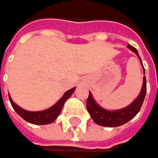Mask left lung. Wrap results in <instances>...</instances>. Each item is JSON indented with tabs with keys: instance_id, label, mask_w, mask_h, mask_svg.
I'll return each instance as SVG.
<instances>
[{
	"instance_id": "obj_1",
	"label": "left lung",
	"mask_w": 158,
	"mask_h": 158,
	"mask_svg": "<svg viewBox=\"0 0 158 158\" xmlns=\"http://www.w3.org/2000/svg\"><path fill=\"white\" fill-rule=\"evenodd\" d=\"M128 48L138 56L140 62L142 63V60H141V58L139 56L137 49L131 45H128ZM144 73L145 71L143 68V74ZM145 94H146V79H145V76H143V86H142L140 95L128 107L123 108L121 110H107L101 108L95 101V99L92 97V94L89 93V96L86 101V108L90 116L92 117L93 120L97 124L100 126H105V127H118V126L125 124L126 122H128L129 120H131V118L136 116V114L141 110V107L145 98Z\"/></svg>"
}]
</instances>
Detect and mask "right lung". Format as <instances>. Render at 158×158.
<instances>
[{"mask_svg": "<svg viewBox=\"0 0 158 158\" xmlns=\"http://www.w3.org/2000/svg\"><path fill=\"white\" fill-rule=\"evenodd\" d=\"M74 89H75V87L66 91L64 93V95L60 98V99L55 105H53L51 108L42 110V111H27V110L20 108L18 105H16L12 100L10 95H9V100H10L11 105L14 108V110L16 111V113L21 118H23L25 120H27V122L32 123V124L45 125V124L53 122L56 118H58V116L60 114V111L62 110V107H63L65 101L72 96Z\"/></svg>", "mask_w": 158, "mask_h": 158, "instance_id": "obj_1", "label": "right lung"}]
</instances>
